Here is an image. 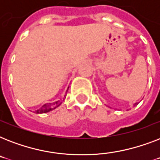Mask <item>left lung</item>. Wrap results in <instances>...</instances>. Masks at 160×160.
Returning <instances> with one entry per match:
<instances>
[{
    "instance_id": "8db88e82",
    "label": "left lung",
    "mask_w": 160,
    "mask_h": 160,
    "mask_svg": "<svg viewBox=\"0 0 160 160\" xmlns=\"http://www.w3.org/2000/svg\"><path fill=\"white\" fill-rule=\"evenodd\" d=\"M135 105H136V104H135Z\"/></svg>"
}]
</instances>
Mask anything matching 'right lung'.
Here are the masks:
<instances>
[{
    "mask_svg": "<svg viewBox=\"0 0 160 160\" xmlns=\"http://www.w3.org/2000/svg\"><path fill=\"white\" fill-rule=\"evenodd\" d=\"M61 104L60 100L58 101H55L54 103H49V104H45L44 105H42V107H41L40 109H37L36 111V114H44V113H47V112H50L51 110L55 109V108H57L59 105Z\"/></svg>",
    "mask_w": 160,
    "mask_h": 160,
    "instance_id": "right-lung-1",
    "label": "right lung"
}]
</instances>
